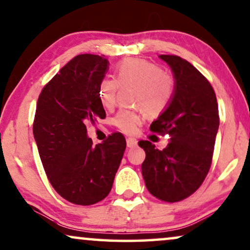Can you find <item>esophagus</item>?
Returning a JSON list of instances; mask_svg holds the SVG:
<instances>
[{"label": "esophagus", "mask_w": 250, "mask_h": 250, "mask_svg": "<svg viewBox=\"0 0 250 250\" xmlns=\"http://www.w3.org/2000/svg\"><path fill=\"white\" fill-rule=\"evenodd\" d=\"M126 144H127L128 147H135L137 146V140L134 139V137H128L126 140Z\"/></svg>", "instance_id": "obj_1"}]
</instances>
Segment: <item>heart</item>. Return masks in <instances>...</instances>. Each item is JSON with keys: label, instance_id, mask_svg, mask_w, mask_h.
<instances>
[{"label": "heart", "instance_id": "heart-1", "mask_svg": "<svg viewBox=\"0 0 250 250\" xmlns=\"http://www.w3.org/2000/svg\"><path fill=\"white\" fill-rule=\"evenodd\" d=\"M134 88L133 103L149 116H158L167 109L176 93L177 82L172 74L146 60L123 61L116 68V79L104 78L99 83L100 103L107 109L115 107L119 88ZM122 132L135 133L141 124L136 110L122 109L113 119Z\"/></svg>", "mask_w": 250, "mask_h": 250}]
</instances>
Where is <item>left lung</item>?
Masks as SVG:
<instances>
[{"instance_id":"obj_1","label":"left lung","mask_w":250,"mask_h":250,"mask_svg":"<svg viewBox=\"0 0 250 250\" xmlns=\"http://www.w3.org/2000/svg\"><path fill=\"white\" fill-rule=\"evenodd\" d=\"M176 79L173 99L150 126L168 134L164 150L140 141L146 151L142 175L147 190L160 201L175 203L190 196L203 184L212 164L220 118L211 83L189 62L176 55H160Z\"/></svg>"}]
</instances>
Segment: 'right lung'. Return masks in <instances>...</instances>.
Here are the masks:
<instances>
[{
  "instance_id": "add662e5",
  "label": "right lung",
  "mask_w": 250,
  "mask_h": 250,
  "mask_svg": "<svg viewBox=\"0 0 250 250\" xmlns=\"http://www.w3.org/2000/svg\"><path fill=\"white\" fill-rule=\"evenodd\" d=\"M108 64L99 55L75 56L37 101L32 129L42 167L54 189L73 204L92 205L109 194L126 149L122 133L96 146L86 136L88 123L106 117L98 89Z\"/></svg>"
}]
</instances>
